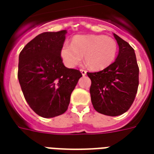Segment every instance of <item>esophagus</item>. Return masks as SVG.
Segmentation results:
<instances>
[{"label":"esophagus","instance_id":"obj_1","mask_svg":"<svg viewBox=\"0 0 154 154\" xmlns=\"http://www.w3.org/2000/svg\"><path fill=\"white\" fill-rule=\"evenodd\" d=\"M80 72H81L82 75H86V74H87V71L85 70V69H80Z\"/></svg>","mask_w":154,"mask_h":154}]
</instances>
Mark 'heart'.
Instances as JSON below:
<instances>
[{
  "instance_id": "b5f03b06",
  "label": "heart",
  "mask_w": 154,
  "mask_h": 154,
  "mask_svg": "<svg viewBox=\"0 0 154 154\" xmlns=\"http://www.w3.org/2000/svg\"><path fill=\"white\" fill-rule=\"evenodd\" d=\"M118 51L115 39L103 35H78L71 45L65 44L60 49V57L67 67L73 68L81 62L83 56L89 69L102 70L112 64Z\"/></svg>"
}]
</instances>
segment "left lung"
<instances>
[{"label": "left lung", "mask_w": 154, "mask_h": 154, "mask_svg": "<svg viewBox=\"0 0 154 154\" xmlns=\"http://www.w3.org/2000/svg\"><path fill=\"white\" fill-rule=\"evenodd\" d=\"M119 46L116 60L103 70L87 73L91 79L92 104L97 112L116 116L127 112L134 103L139 86V66L134 50L116 34Z\"/></svg>", "instance_id": "left-lung-1"}]
</instances>
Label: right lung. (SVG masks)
<instances>
[{"label":"right lung","mask_w":154,"mask_h":154,"mask_svg":"<svg viewBox=\"0 0 154 154\" xmlns=\"http://www.w3.org/2000/svg\"><path fill=\"white\" fill-rule=\"evenodd\" d=\"M66 30L46 32L27 43L19 57L18 79L25 100L38 115L51 118L66 112L82 74L64 66L60 49Z\"/></svg>","instance_id":"obj_1"}]
</instances>
